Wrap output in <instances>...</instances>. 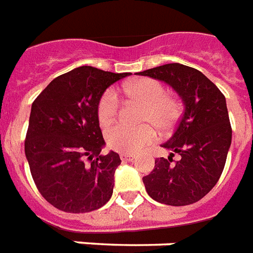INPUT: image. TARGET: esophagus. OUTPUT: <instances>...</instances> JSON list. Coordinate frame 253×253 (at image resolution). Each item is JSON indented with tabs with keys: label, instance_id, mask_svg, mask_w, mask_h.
I'll return each instance as SVG.
<instances>
[{
	"label": "esophagus",
	"instance_id": "1",
	"mask_svg": "<svg viewBox=\"0 0 253 253\" xmlns=\"http://www.w3.org/2000/svg\"><path fill=\"white\" fill-rule=\"evenodd\" d=\"M120 158H122L123 162H133L135 159V156L131 155V154H122Z\"/></svg>",
	"mask_w": 253,
	"mask_h": 253
}]
</instances>
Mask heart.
Here are the masks:
<instances>
[{
    "mask_svg": "<svg viewBox=\"0 0 253 253\" xmlns=\"http://www.w3.org/2000/svg\"><path fill=\"white\" fill-rule=\"evenodd\" d=\"M126 97L142 104L139 123H147L158 130L172 128L181 115V103L176 98L166 95V89L159 81L142 77L123 86ZM119 98L114 89H107L97 103V118L101 126L107 128L118 116ZM156 133L151 125L139 128H126L116 125L106 131V141L110 149L124 154H135L154 143Z\"/></svg>",
    "mask_w": 253,
    "mask_h": 253,
    "instance_id": "heart-1",
    "label": "heart"
}]
</instances>
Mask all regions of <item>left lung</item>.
I'll return each instance as SVG.
<instances>
[{
  "mask_svg": "<svg viewBox=\"0 0 253 253\" xmlns=\"http://www.w3.org/2000/svg\"><path fill=\"white\" fill-rule=\"evenodd\" d=\"M164 81L177 91L185 106L177 128L163 147L168 159L158 158L149 176L142 178L146 191L168 206H189L200 200L217 183L231 145L226 99L220 89L193 67L169 63L138 72ZM178 153L180 160L171 159Z\"/></svg>",
  "mask_w": 253,
  "mask_h": 253,
  "instance_id": "left-lung-1",
  "label": "left lung"
}]
</instances>
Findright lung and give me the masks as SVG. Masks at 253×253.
<instances>
[{"mask_svg": "<svg viewBox=\"0 0 253 253\" xmlns=\"http://www.w3.org/2000/svg\"><path fill=\"white\" fill-rule=\"evenodd\" d=\"M129 75L77 67L55 77L32 103L26 158L40 194L58 210L85 213L111 198L122 160L114 151L101 155L97 103L108 86Z\"/></svg>", "mask_w": 253, "mask_h": 253, "instance_id": "right-lung-1", "label": "right lung"}]
</instances>
